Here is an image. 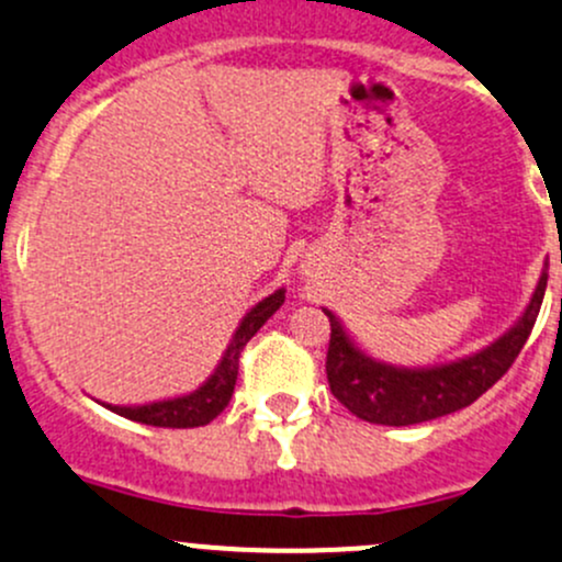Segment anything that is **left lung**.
<instances>
[{
    "label": "left lung",
    "mask_w": 562,
    "mask_h": 562,
    "mask_svg": "<svg viewBox=\"0 0 562 562\" xmlns=\"http://www.w3.org/2000/svg\"><path fill=\"white\" fill-rule=\"evenodd\" d=\"M547 279L549 265L543 262L530 303L501 338L460 360L425 368H403L375 360L351 338L349 329L333 311L322 308L329 319V390L355 416L390 427L419 425V422L438 419V416L471 406L512 368V362L522 351L541 311Z\"/></svg>",
    "instance_id": "left-lung-1"
}]
</instances>
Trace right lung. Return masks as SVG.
Returning a JSON list of instances; mask_svg holds the SVG:
<instances>
[{"instance_id":"1","label":"right lung","mask_w":562,"mask_h":562,"mask_svg":"<svg viewBox=\"0 0 562 562\" xmlns=\"http://www.w3.org/2000/svg\"><path fill=\"white\" fill-rule=\"evenodd\" d=\"M283 294H286V289H276L273 294H268V297L259 300L254 308L246 311V316H243L238 329H235L233 338H229L218 366L213 368V373L207 375L196 390L187 392V395L165 397V401L140 403V406H113V403H102V406L113 411V414L151 427H202L207 425V422H213L229 406V397H233L235 392V381H238V360L243 346H246L248 340L259 333V327L281 308Z\"/></svg>"}]
</instances>
